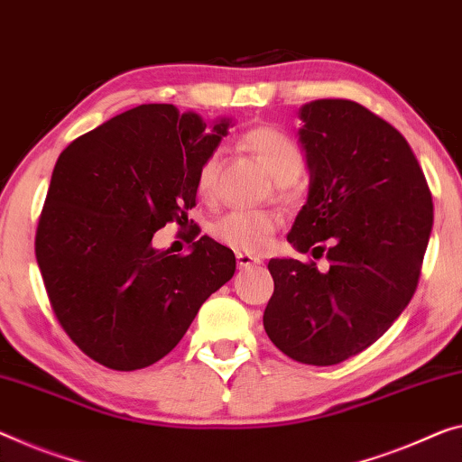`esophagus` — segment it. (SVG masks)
Masks as SVG:
<instances>
[{"label": "esophagus", "instance_id": "1", "mask_svg": "<svg viewBox=\"0 0 462 462\" xmlns=\"http://www.w3.org/2000/svg\"><path fill=\"white\" fill-rule=\"evenodd\" d=\"M237 266L239 268H250V266H255V264H260V258H255V255H252V254H245V252H237Z\"/></svg>", "mask_w": 462, "mask_h": 462}]
</instances>
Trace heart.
<instances>
[{
  "label": "heart",
  "instance_id": "obj_1",
  "mask_svg": "<svg viewBox=\"0 0 462 462\" xmlns=\"http://www.w3.org/2000/svg\"><path fill=\"white\" fill-rule=\"evenodd\" d=\"M239 146L254 154L281 186L295 181L305 167L300 144L279 127L255 125L239 136ZM218 159L208 154L196 171V189L202 198L217 191ZM279 225V218L268 210H233L212 225V236L237 252H260Z\"/></svg>",
  "mask_w": 462,
  "mask_h": 462
}]
</instances>
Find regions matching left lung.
I'll list each match as a JSON object with an SVG mask.
<instances>
[{
	"instance_id": "left-lung-1",
	"label": "left lung",
	"mask_w": 462,
	"mask_h": 462,
	"mask_svg": "<svg viewBox=\"0 0 462 462\" xmlns=\"http://www.w3.org/2000/svg\"><path fill=\"white\" fill-rule=\"evenodd\" d=\"M300 140L308 202L287 239L330 262L273 258L268 338L293 361L337 365L375 343L420 282L434 204L420 162L396 127L364 105H303Z\"/></svg>"
}]
</instances>
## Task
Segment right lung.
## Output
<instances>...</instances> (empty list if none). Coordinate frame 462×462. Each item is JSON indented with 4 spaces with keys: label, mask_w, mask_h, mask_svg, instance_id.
I'll use <instances>...</instances> for the list:
<instances>
[{
    "label": "right lung",
    "mask_w": 462,
    "mask_h": 462,
    "mask_svg": "<svg viewBox=\"0 0 462 462\" xmlns=\"http://www.w3.org/2000/svg\"><path fill=\"white\" fill-rule=\"evenodd\" d=\"M229 122L140 105L76 138L55 162L34 254L53 314L90 359L134 372L186 335L200 305L236 273V255L198 237L186 256L153 250L167 222L187 226L196 171Z\"/></svg>",
    "instance_id": "obj_1"
}]
</instances>
